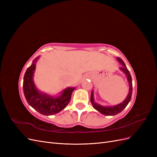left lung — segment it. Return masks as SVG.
<instances>
[{
  "label": "left lung",
  "mask_w": 157,
  "mask_h": 157,
  "mask_svg": "<svg viewBox=\"0 0 157 157\" xmlns=\"http://www.w3.org/2000/svg\"><path fill=\"white\" fill-rule=\"evenodd\" d=\"M117 59L118 62L122 65V67H120V70L122 71V72L124 73L126 76L128 84H129V92H128L127 97L122 102L113 106H103L100 105V104L97 103L96 101H95L94 96V90H92L91 93V97H90V101H91L94 108L100 113H101L103 115L114 116V115H117L118 113H120L126 108L128 104L130 101V99L132 98V80L131 75L129 72V71L128 70L124 61H123L120 58H117Z\"/></svg>",
  "instance_id": "8db88e82"
}]
</instances>
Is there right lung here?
<instances>
[{
	"label": "right lung",
	"instance_id": "add662e5",
	"mask_svg": "<svg viewBox=\"0 0 157 157\" xmlns=\"http://www.w3.org/2000/svg\"><path fill=\"white\" fill-rule=\"evenodd\" d=\"M39 59L37 57L33 61L29 67L26 70L23 77V89L27 103L36 111L43 115H52L62 111L71 101V95L75 87H67L58 96H52L37 89L33 80L36 63Z\"/></svg>",
	"mask_w": 157,
	"mask_h": 157
}]
</instances>
